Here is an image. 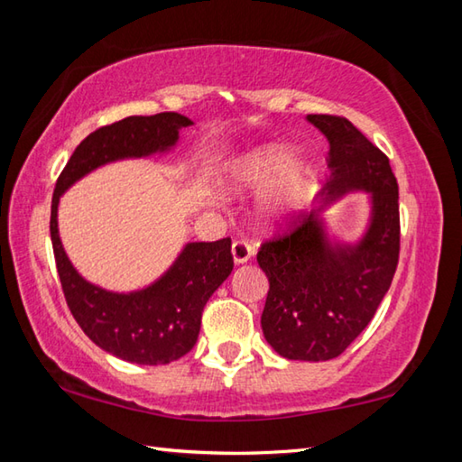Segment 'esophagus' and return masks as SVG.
I'll list each match as a JSON object with an SVG mask.
<instances>
[{
    "instance_id": "obj_1",
    "label": "esophagus",
    "mask_w": 462,
    "mask_h": 462,
    "mask_svg": "<svg viewBox=\"0 0 462 462\" xmlns=\"http://www.w3.org/2000/svg\"><path fill=\"white\" fill-rule=\"evenodd\" d=\"M253 254H254V246L250 245L248 240H234L232 242V256L236 264L246 263Z\"/></svg>"
}]
</instances>
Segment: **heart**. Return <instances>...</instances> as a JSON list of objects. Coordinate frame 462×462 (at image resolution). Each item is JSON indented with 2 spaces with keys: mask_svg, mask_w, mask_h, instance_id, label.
Segmentation results:
<instances>
[{
  "mask_svg": "<svg viewBox=\"0 0 462 462\" xmlns=\"http://www.w3.org/2000/svg\"><path fill=\"white\" fill-rule=\"evenodd\" d=\"M295 152L285 146H263L250 152L240 162L234 179L240 189L271 191L264 203L269 217H285L295 214L306 201L310 181L306 175L295 173Z\"/></svg>",
  "mask_w": 462,
  "mask_h": 462,
  "instance_id": "b5f03b06",
  "label": "heart"
}]
</instances>
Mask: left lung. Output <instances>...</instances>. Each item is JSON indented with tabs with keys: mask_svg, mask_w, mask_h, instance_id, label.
I'll return each mask as SVG.
<instances>
[{
	"mask_svg": "<svg viewBox=\"0 0 462 462\" xmlns=\"http://www.w3.org/2000/svg\"><path fill=\"white\" fill-rule=\"evenodd\" d=\"M330 140L326 201L346 191L373 195V220L361 245H330L318 217L293 214L261 242L269 279L263 334L291 361L340 356L377 311L400 263V189L387 154L342 116L310 114Z\"/></svg>",
	"mask_w": 462,
	"mask_h": 462,
	"instance_id": "1",
	"label": "left lung"
}]
</instances>
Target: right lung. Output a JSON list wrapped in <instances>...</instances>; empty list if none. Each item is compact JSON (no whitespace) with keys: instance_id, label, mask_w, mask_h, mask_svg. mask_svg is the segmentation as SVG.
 Here are the masks:
<instances>
[{"instance_id":"right-lung-1","label":"right lung","mask_w":462,"mask_h":462,"mask_svg":"<svg viewBox=\"0 0 462 462\" xmlns=\"http://www.w3.org/2000/svg\"><path fill=\"white\" fill-rule=\"evenodd\" d=\"M191 120L177 112L130 116L83 140L57 179L51 206V240L62 293L77 324L106 353L136 365H167L189 353L199 336L203 308L234 267L232 240L191 242L154 285L136 293H109L85 281L62 250L57 208L62 191L109 161L167 151Z\"/></svg>"}]
</instances>
